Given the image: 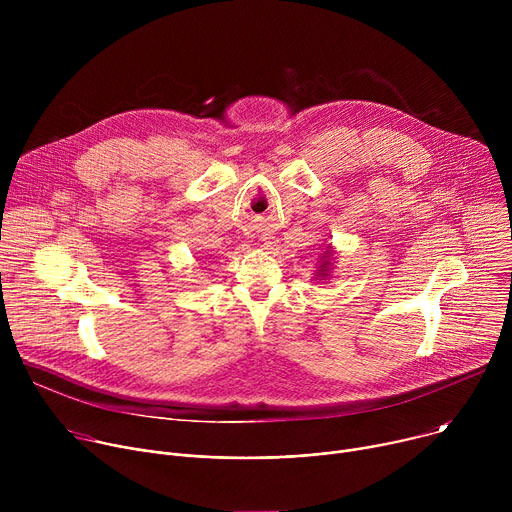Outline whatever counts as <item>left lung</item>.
<instances>
[{
	"instance_id": "8db88e82",
	"label": "left lung",
	"mask_w": 512,
	"mask_h": 512,
	"mask_svg": "<svg viewBox=\"0 0 512 512\" xmlns=\"http://www.w3.org/2000/svg\"><path fill=\"white\" fill-rule=\"evenodd\" d=\"M330 255H332V251H330V247H328V251L322 253V259H320L322 263H320V267H318V277H326V275L330 273V259H332Z\"/></svg>"
}]
</instances>
